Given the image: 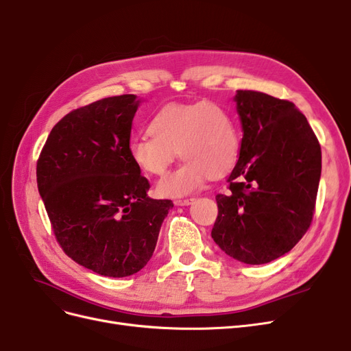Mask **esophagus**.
Here are the masks:
<instances>
[{
    "label": "esophagus",
    "instance_id": "obj_1",
    "mask_svg": "<svg viewBox=\"0 0 351 351\" xmlns=\"http://www.w3.org/2000/svg\"><path fill=\"white\" fill-rule=\"evenodd\" d=\"M193 202V199L190 197V199H177V200H174V204L177 205V206H187V205H190Z\"/></svg>",
    "mask_w": 351,
    "mask_h": 351
}]
</instances>
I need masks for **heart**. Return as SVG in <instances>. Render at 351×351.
Returning <instances> with one entry per match:
<instances>
[{"instance_id":"b5f03b06","label":"heart","mask_w":351,"mask_h":351,"mask_svg":"<svg viewBox=\"0 0 351 351\" xmlns=\"http://www.w3.org/2000/svg\"><path fill=\"white\" fill-rule=\"evenodd\" d=\"M239 151L237 124L231 112L215 102L167 105L152 119L149 133L129 143L133 162L147 174L162 176L177 154L184 159L182 167L159 180L158 193L167 197L193 192L208 176L227 174Z\"/></svg>"}]
</instances>
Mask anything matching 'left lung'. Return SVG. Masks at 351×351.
Listing matches in <instances>:
<instances>
[{"mask_svg":"<svg viewBox=\"0 0 351 351\" xmlns=\"http://www.w3.org/2000/svg\"><path fill=\"white\" fill-rule=\"evenodd\" d=\"M243 139L210 236L228 256L262 265L290 252L312 224L322 155L290 101L237 90Z\"/></svg>","mask_w":351,"mask_h":351,"instance_id":"8db88e82","label":"left lung"}]
</instances>
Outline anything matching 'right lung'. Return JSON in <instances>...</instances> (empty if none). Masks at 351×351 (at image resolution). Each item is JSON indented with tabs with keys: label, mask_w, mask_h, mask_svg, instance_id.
Listing matches in <instances>:
<instances>
[{
	"label": "right lung",
	"mask_w": 351,
	"mask_h": 351,
	"mask_svg": "<svg viewBox=\"0 0 351 351\" xmlns=\"http://www.w3.org/2000/svg\"><path fill=\"white\" fill-rule=\"evenodd\" d=\"M136 95L104 98L69 112L52 127L36 164L39 195L69 258L104 277L139 272L152 258L168 199L129 152Z\"/></svg>",
	"instance_id": "obj_1"
}]
</instances>
